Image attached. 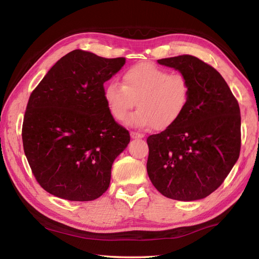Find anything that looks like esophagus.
Masks as SVG:
<instances>
[{
    "mask_svg": "<svg viewBox=\"0 0 259 259\" xmlns=\"http://www.w3.org/2000/svg\"><path fill=\"white\" fill-rule=\"evenodd\" d=\"M130 136H131V138H134V139H140V138H144V135H142V134H139V133H135V131H131V133H130Z\"/></svg>",
    "mask_w": 259,
    "mask_h": 259,
    "instance_id": "1",
    "label": "esophagus"
}]
</instances>
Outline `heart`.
Here are the masks:
<instances>
[{
    "label": "heart",
    "instance_id": "heart-1",
    "mask_svg": "<svg viewBox=\"0 0 259 259\" xmlns=\"http://www.w3.org/2000/svg\"><path fill=\"white\" fill-rule=\"evenodd\" d=\"M190 81L181 72H169L152 63H139L126 69L121 84L111 81L104 87L103 98L112 118L122 121L135 103L138 110L126 123L164 130L177 122L190 101Z\"/></svg>",
    "mask_w": 259,
    "mask_h": 259
}]
</instances>
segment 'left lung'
I'll list each match as a JSON object with an SVG mask.
<instances>
[{
    "mask_svg": "<svg viewBox=\"0 0 259 259\" xmlns=\"http://www.w3.org/2000/svg\"><path fill=\"white\" fill-rule=\"evenodd\" d=\"M158 63L184 73L191 95L177 122L147 138V172L164 197L202 199L224 183L238 160L239 104L221 73L200 59L183 54Z\"/></svg>",
    "mask_w": 259,
    "mask_h": 259,
    "instance_id": "left-lung-1",
    "label": "left lung"
}]
</instances>
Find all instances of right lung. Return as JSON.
<instances>
[{"label": "right lung", "mask_w": 259, "mask_h": 259, "mask_svg": "<svg viewBox=\"0 0 259 259\" xmlns=\"http://www.w3.org/2000/svg\"><path fill=\"white\" fill-rule=\"evenodd\" d=\"M124 63V58L71 51L32 91L23 149L38 185L51 195L89 201L108 189L112 163L130 135L110 114L103 83Z\"/></svg>", "instance_id": "right-lung-1"}]
</instances>
